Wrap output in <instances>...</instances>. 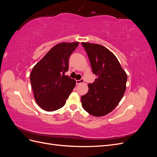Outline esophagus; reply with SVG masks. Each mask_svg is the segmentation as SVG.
<instances>
[{"mask_svg":"<svg viewBox=\"0 0 157 157\" xmlns=\"http://www.w3.org/2000/svg\"><path fill=\"white\" fill-rule=\"evenodd\" d=\"M83 82H84V79L81 78V79H80V80H76V84H79L82 83Z\"/></svg>","mask_w":157,"mask_h":157,"instance_id":"34e87169","label":"esophagus"}]
</instances>
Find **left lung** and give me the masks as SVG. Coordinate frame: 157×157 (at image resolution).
I'll list each match as a JSON object with an SVG mask.
<instances>
[{"mask_svg": "<svg viewBox=\"0 0 157 157\" xmlns=\"http://www.w3.org/2000/svg\"><path fill=\"white\" fill-rule=\"evenodd\" d=\"M94 74L98 78L88 84L86 94L81 96L83 109L94 117L111 112L126 90L127 75L112 52L101 45L82 42Z\"/></svg>", "mask_w": 157, "mask_h": 157, "instance_id": "left-lung-1", "label": "left lung"}]
</instances>
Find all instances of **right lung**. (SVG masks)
Masks as SVG:
<instances>
[{
  "label": "right lung",
  "mask_w": 157,
  "mask_h": 157,
  "mask_svg": "<svg viewBox=\"0 0 157 157\" xmlns=\"http://www.w3.org/2000/svg\"><path fill=\"white\" fill-rule=\"evenodd\" d=\"M79 42H62L53 47L33 68L30 80L36 103L46 111L64 106L76 81L65 73L69 58Z\"/></svg>",
  "instance_id": "1"
}]
</instances>
